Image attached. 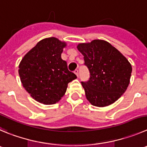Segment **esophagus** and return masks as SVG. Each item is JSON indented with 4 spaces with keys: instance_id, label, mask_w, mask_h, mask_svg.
<instances>
[{
    "instance_id": "34e87169",
    "label": "esophagus",
    "mask_w": 147,
    "mask_h": 147,
    "mask_svg": "<svg viewBox=\"0 0 147 147\" xmlns=\"http://www.w3.org/2000/svg\"><path fill=\"white\" fill-rule=\"evenodd\" d=\"M74 72H75V75L78 77V75H79V71H78V69H75V70L74 71Z\"/></svg>"
}]
</instances>
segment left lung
I'll return each mask as SVG.
<instances>
[{"label":"left lung","instance_id":"left-lung-1","mask_svg":"<svg viewBox=\"0 0 147 147\" xmlns=\"http://www.w3.org/2000/svg\"><path fill=\"white\" fill-rule=\"evenodd\" d=\"M78 49L84 57L90 72L82 81L87 99L96 107H106L117 101L129 85L132 67L125 57L105 40L80 43Z\"/></svg>","mask_w":147,"mask_h":147}]
</instances>
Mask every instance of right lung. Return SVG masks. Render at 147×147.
Wrapping results in <instances>:
<instances>
[{
    "label": "right lung",
    "instance_id": "right-lung-1",
    "mask_svg": "<svg viewBox=\"0 0 147 147\" xmlns=\"http://www.w3.org/2000/svg\"><path fill=\"white\" fill-rule=\"evenodd\" d=\"M65 46V42L56 38H46L38 42L20 62L22 83L38 102L53 105L59 101L68 83L77 78L61 57Z\"/></svg>",
    "mask_w": 147,
    "mask_h": 147
}]
</instances>
